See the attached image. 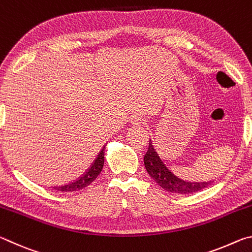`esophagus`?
Wrapping results in <instances>:
<instances>
[{
    "instance_id": "34e87169",
    "label": "esophagus",
    "mask_w": 252,
    "mask_h": 252,
    "mask_svg": "<svg viewBox=\"0 0 252 252\" xmlns=\"http://www.w3.org/2000/svg\"><path fill=\"white\" fill-rule=\"evenodd\" d=\"M133 123H135V125H139V123H141V119H139V118H134Z\"/></svg>"
}]
</instances>
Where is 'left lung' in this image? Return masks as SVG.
I'll return each mask as SVG.
<instances>
[{"label": "left lung", "mask_w": 252, "mask_h": 252, "mask_svg": "<svg viewBox=\"0 0 252 252\" xmlns=\"http://www.w3.org/2000/svg\"><path fill=\"white\" fill-rule=\"evenodd\" d=\"M143 160L144 167H146L150 177L162 189L167 190L169 192L178 194H190L198 192V191L204 189V188H207L211 183V181L193 182L189 180H183V179L177 177L161 161L155 147L152 146L151 140L149 142L148 151L144 155Z\"/></svg>", "instance_id": "left-lung-1"}]
</instances>
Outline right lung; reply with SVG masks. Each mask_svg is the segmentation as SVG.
<instances>
[{"label": "right lung", "instance_id": "1", "mask_svg": "<svg viewBox=\"0 0 252 252\" xmlns=\"http://www.w3.org/2000/svg\"><path fill=\"white\" fill-rule=\"evenodd\" d=\"M104 148L100 151L99 155L95 158V160L93 161L91 167L85 171L82 176H81L78 180L69 183V185H64L61 187H54L53 189L58 191H62V192H72V191H78L83 189V188L88 187L90 183L95 180L96 177L99 176L100 172L102 171L104 163Z\"/></svg>", "mask_w": 252, "mask_h": 252}]
</instances>
